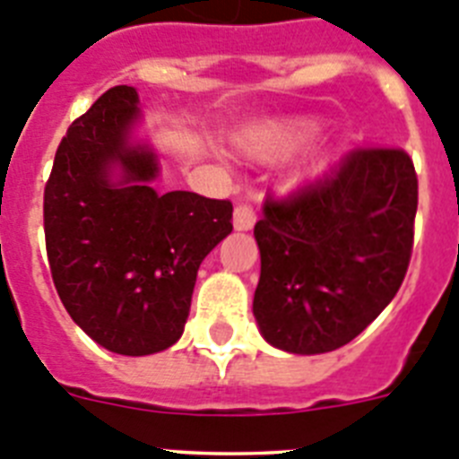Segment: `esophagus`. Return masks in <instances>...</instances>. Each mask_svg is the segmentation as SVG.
<instances>
[{"label": "esophagus", "instance_id": "esophagus-1", "mask_svg": "<svg viewBox=\"0 0 459 459\" xmlns=\"http://www.w3.org/2000/svg\"><path fill=\"white\" fill-rule=\"evenodd\" d=\"M255 224V212L249 204H238L233 212V226L238 230H251Z\"/></svg>", "mask_w": 459, "mask_h": 459}]
</instances>
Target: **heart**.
Wrapping results in <instances>:
<instances>
[{
  "label": "heart",
  "instance_id": "obj_1",
  "mask_svg": "<svg viewBox=\"0 0 459 459\" xmlns=\"http://www.w3.org/2000/svg\"><path fill=\"white\" fill-rule=\"evenodd\" d=\"M295 137L292 134H283V132H274V134H258V137L249 139L247 148L255 155H263V158H270L276 152H283L292 146Z\"/></svg>",
  "mask_w": 459,
  "mask_h": 459
}]
</instances>
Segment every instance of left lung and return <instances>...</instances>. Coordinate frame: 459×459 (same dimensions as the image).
Segmentation results:
<instances>
[{"instance_id":"8db88e82","label":"left lung","mask_w":459,"mask_h":459,"mask_svg":"<svg viewBox=\"0 0 459 459\" xmlns=\"http://www.w3.org/2000/svg\"><path fill=\"white\" fill-rule=\"evenodd\" d=\"M419 178L403 148H354L322 178L267 196L254 235V316L295 354L342 348L389 307L410 267Z\"/></svg>"}]
</instances>
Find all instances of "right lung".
I'll return each mask as SVG.
<instances>
[{"instance_id": "add662e5", "label": "right lung", "mask_w": 459, "mask_h": 459, "mask_svg": "<svg viewBox=\"0 0 459 459\" xmlns=\"http://www.w3.org/2000/svg\"><path fill=\"white\" fill-rule=\"evenodd\" d=\"M137 91L114 86L73 121L45 183L52 281L70 317L127 357L178 341L201 260L233 230V204L194 192L158 194V162L127 143ZM109 163L124 183L106 178Z\"/></svg>"}]
</instances>
